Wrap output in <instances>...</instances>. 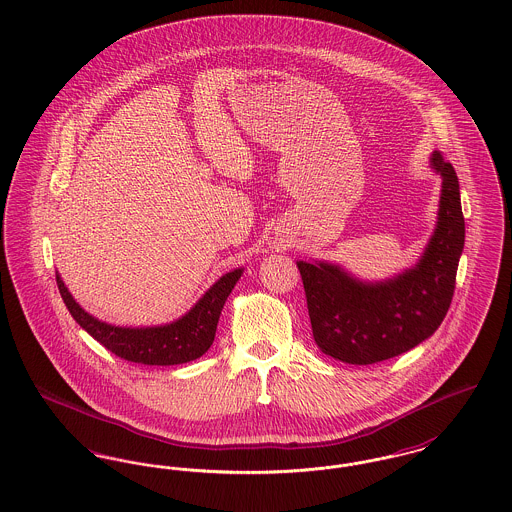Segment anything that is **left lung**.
Returning <instances> with one entry per match:
<instances>
[{
	"instance_id": "1",
	"label": "left lung",
	"mask_w": 512,
	"mask_h": 512,
	"mask_svg": "<svg viewBox=\"0 0 512 512\" xmlns=\"http://www.w3.org/2000/svg\"><path fill=\"white\" fill-rule=\"evenodd\" d=\"M432 167L443 176L438 228L416 267L368 286L326 263H297L322 353L349 365H374L413 349L443 322L455 293L464 217L453 165L434 151Z\"/></svg>"
}]
</instances>
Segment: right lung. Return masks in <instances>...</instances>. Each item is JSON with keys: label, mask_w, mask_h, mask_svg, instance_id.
<instances>
[{"label": "right lung", "mask_w": 512, "mask_h": 512, "mask_svg": "<svg viewBox=\"0 0 512 512\" xmlns=\"http://www.w3.org/2000/svg\"><path fill=\"white\" fill-rule=\"evenodd\" d=\"M242 268L224 274L186 317L157 328H119L90 317L73 299L57 274V288L74 320L96 340L130 363L151 366L182 365L201 357L215 340L220 311L234 290Z\"/></svg>", "instance_id": "1"}]
</instances>
